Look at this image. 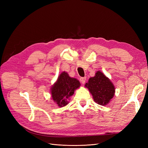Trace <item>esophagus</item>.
Listing matches in <instances>:
<instances>
[{
	"mask_svg": "<svg viewBox=\"0 0 148 148\" xmlns=\"http://www.w3.org/2000/svg\"><path fill=\"white\" fill-rule=\"evenodd\" d=\"M86 77H82L80 78V82L82 84H84L85 82H86Z\"/></svg>",
	"mask_w": 148,
	"mask_h": 148,
	"instance_id": "esophagus-1",
	"label": "esophagus"
}]
</instances>
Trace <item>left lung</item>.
<instances>
[{
    "mask_svg": "<svg viewBox=\"0 0 148 148\" xmlns=\"http://www.w3.org/2000/svg\"><path fill=\"white\" fill-rule=\"evenodd\" d=\"M84 86L92 95L95 102L101 106L108 104L115 95L114 84L101 71H97L95 77L89 78Z\"/></svg>",
    "mask_w": 148,
    "mask_h": 148,
    "instance_id": "left-lung-1",
    "label": "left lung"
}]
</instances>
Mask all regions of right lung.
Returning <instances> with one entry per match:
<instances>
[{"mask_svg":"<svg viewBox=\"0 0 148 148\" xmlns=\"http://www.w3.org/2000/svg\"><path fill=\"white\" fill-rule=\"evenodd\" d=\"M80 86L81 84L77 79L70 77L66 72L63 71L51 88L52 99L58 106L63 107L69 104L70 97Z\"/></svg>","mask_w":148,"mask_h":148,"instance_id":"add662e5","label":"right lung"}]
</instances>
